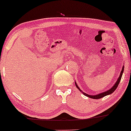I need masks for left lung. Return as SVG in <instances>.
<instances>
[{
    "mask_svg": "<svg viewBox=\"0 0 131 131\" xmlns=\"http://www.w3.org/2000/svg\"><path fill=\"white\" fill-rule=\"evenodd\" d=\"M124 66H123V69H122L121 72V73H120V75H119V78H118V79H117V81H116V83H115L114 85L111 88H110V90H107V91L104 92V93H100V94H96V95H89V94H86V93H84V92H83V91H81V90H80V88H79V87H78V86L77 85V83H76V81H75V85H76V86H77V88L78 89V90H80V91H81L82 93H83V94H84V95L86 96H88V97H90V98L96 99V100H97V99H100V98H102V97H104V96H107V95H109V94H112V93H113V92H114V91H115V90H116V88H117V86H118L119 82H120L121 80L122 75H123V71H124Z\"/></svg>",
    "mask_w": 131,
    "mask_h": 131,
    "instance_id": "left-lung-1",
    "label": "left lung"
}]
</instances>
